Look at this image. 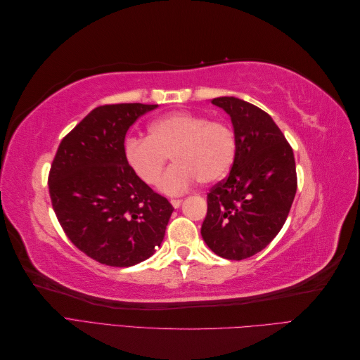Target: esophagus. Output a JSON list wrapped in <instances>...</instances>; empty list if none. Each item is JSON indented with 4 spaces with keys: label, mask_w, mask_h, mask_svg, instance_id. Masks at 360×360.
Segmentation results:
<instances>
[{
    "label": "esophagus",
    "mask_w": 360,
    "mask_h": 360,
    "mask_svg": "<svg viewBox=\"0 0 360 360\" xmlns=\"http://www.w3.org/2000/svg\"><path fill=\"white\" fill-rule=\"evenodd\" d=\"M181 201H183V200H180V198H172V200H171V204H172V207H176V209H177V207L181 205Z\"/></svg>",
    "instance_id": "1"
}]
</instances>
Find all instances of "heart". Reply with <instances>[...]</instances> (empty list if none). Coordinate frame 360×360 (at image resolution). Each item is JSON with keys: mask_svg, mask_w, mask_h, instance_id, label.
<instances>
[{"mask_svg": "<svg viewBox=\"0 0 360 360\" xmlns=\"http://www.w3.org/2000/svg\"><path fill=\"white\" fill-rule=\"evenodd\" d=\"M237 153L234 129L202 114L176 111L156 118L147 127V138H127L124 159L147 184H156L168 156L174 165L159 181V189L177 195L198 180L219 181L230 172Z\"/></svg>", "mask_w": 360, "mask_h": 360, "instance_id": "1", "label": "heart"}]
</instances>
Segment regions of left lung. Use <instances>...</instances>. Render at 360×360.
<instances>
[{
  "mask_svg": "<svg viewBox=\"0 0 360 360\" xmlns=\"http://www.w3.org/2000/svg\"><path fill=\"white\" fill-rule=\"evenodd\" d=\"M213 105L231 117L237 153L230 176L207 193L201 236L216 255L245 259L263 250L284 226L297 189L292 148L271 117L237 97Z\"/></svg>",
  "mask_w": 360,
  "mask_h": 360,
  "instance_id": "left-lung-1",
  "label": "left lung"
}]
</instances>
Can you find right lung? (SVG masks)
Here are the masks:
<instances>
[{
  "label": "right lung",
  "mask_w": 360,
  "mask_h": 360,
  "mask_svg": "<svg viewBox=\"0 0 360 360\" xmlns=\"http://www.w3.org/2000/svg\"><path fill=\"white\" fill-rule=\"evenodd\" d=\"M158 105L97 106L63 138L49 171L53 212L69 240L112 267L135 266L160 246L174 207L130 169L129 127Z\"/></svg>",
  "instance_id": "add662e5"
}]
</instances>
